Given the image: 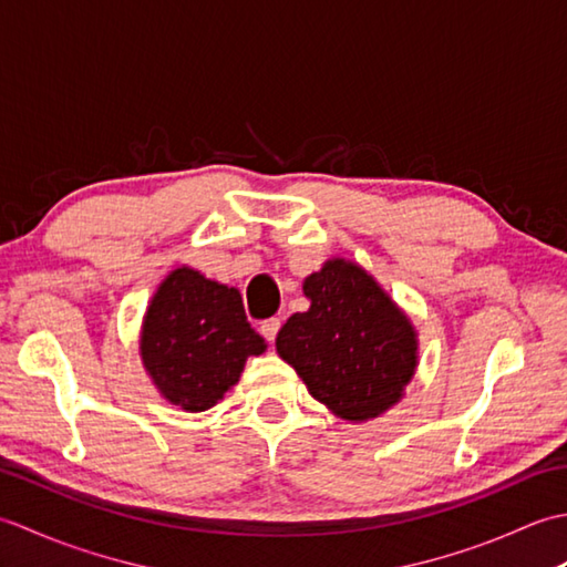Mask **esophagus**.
<instances>
[{"label":"esophagus","instance_id":"1","mask_svg":"<svg viewBox=\"0 0 567 567\" xmlns=\"http://www.w3.org/2000/svg\"><path fill=\"white\" fill-rule=\"evenodd\" d=\"M280 327H282V321L277 319V317H270V319H265V321L260 323V333H262L268 341H275L277 333H280Z\"/></svg>","mask_w":567,"mask_h":567}]
</instances>
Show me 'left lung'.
<instances>
[{
  "label": "left lung",
  "mask_w": 567,
  "mask_h": 567,
  "mask_svg": "<svg viewBox=\"0 0 567 567\" xmlns=\"http://www.w3.org/2000/svg\"><path fill=\"white\" fill-rule=\"evenodd\" d=\"M305 295L311 307L287 319L277 353L341 419L388 412L416 368L412 323L363 268L346 260L309 275Z\"/></svg>",
  "instance_id": "1"
}]
</instances>
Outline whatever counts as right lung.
I'll use <instances>...</instances> for the list:
<instances>
[{"label":"right lung","instance_id":"1","mask_svg":"<svg viewBox=\"0 0 567 567\" xmlns=\"http://www.w3.org/2000/svg\"><path fill=\"white\" fill-rule=\"evenodd\" d=\"M265 351L234 287L197 270L165 277L146 311L141 355L165 400L204 412L238 382L248 355Z\"/></svg>","mask_w":567,"mask_h":567}]
</instances>
